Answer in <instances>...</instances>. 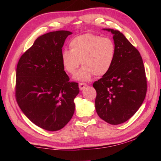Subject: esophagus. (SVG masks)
I'll return each mask as SVG.
<instances>
[{"instance_id":"obj_1","label":"esophagus","mask_w":161,"mask_h":161,"mask_svg":"<svg viewBox=\"0 0 161 161\" xmlns=\"http://www.w3.org/2000/svg\"><path fill=\"white\" fill-rule=\"evenodd\" d=\"M86 86H87L86 84H84V83H80V84H79V88H80V89L81 91L83 90L84 88H85Z\"/></svg>"}]
</instances>
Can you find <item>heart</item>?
<instances>
[{"instance_id":"heart-1","label":"heart","mask_w":161,"mask_h":161,"mask_svg":"<svg viewBox=\"0 0 161 161\" xmlns=\"http://www.w3.org/2000/svg\"><path fill=\"white\" fill-rule=\"evenodd\" d=\"M69 45L70 50L61 52V63L69 74H74L80 64H83L75 75L77 80L88 81L94 75L103 76L111 69L116 48L109 37L86 33L74 37Z\"/></svg>"}]
</instances>
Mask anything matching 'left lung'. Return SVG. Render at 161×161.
I'll return each instance as SVG.
<instances>
[{"label":"left lung","instance_id":"obj_1","mask_svg":"<svg viewBox=\"0 0 161 161\" xmlns=\"http://www.w3.org/2000/svg\"><path fill=\"white\" fill-rule=\"evenodd\" d=\"M103 30L114 35L116 53L111 69L93 84L95 109L103 120L116 125L127 121L141 107L147 84L138 50L118 30Z\"/></svg>","mask_w":161,"mask_h":161}]
</instances>
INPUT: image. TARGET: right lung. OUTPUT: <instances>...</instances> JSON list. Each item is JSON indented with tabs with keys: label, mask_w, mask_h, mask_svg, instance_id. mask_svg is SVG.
<instances>
[{
	"label": "right lung",
	"mask_w": 161,
	"mask_h": 161,
	"mask_svg": "<svg viewBox=\"0 0 161 161\" xmlns=\"http://www.w3.org/2000/svg\"><path fill=\"white\" fill-rule=\"evenodd\" d=\"M72 32H48L38 37L17 64L15 96L30 121L47 131L62 129L75 111L78 83L70 81L61 63L65 40Z\"/></svg>",
	"instance_id": "add662e5"
}]
</instances>
